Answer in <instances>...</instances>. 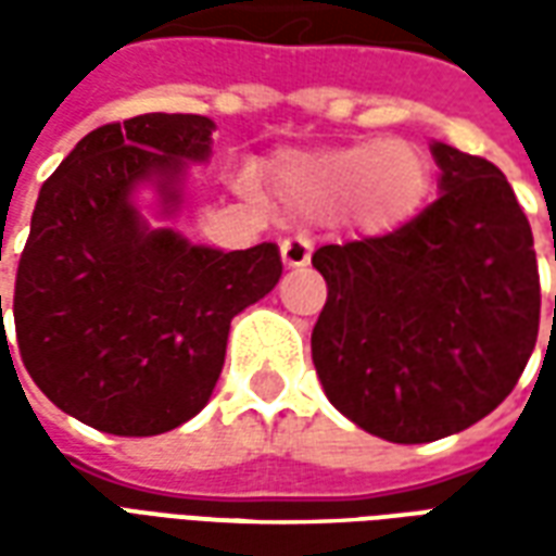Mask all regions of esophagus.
Returning a JSON list of instances; mask_svg holds the SVG:
<instances>
[{
  "mask_svg": "<svg viewBox=\"0 0 556 556\" xmlns=\"http://www.w3.org/2000/svg\"><path fill=\"white\" fill-rule=\"evenodd\" d=\"M279 253H282V262H286L289 267L309 265V258H313V238H309V235H294V238H286L282 247H279Z\"/></svg>",
  "mask_w": 556,
  "mask_h": 556,
  "instance_id": "34e87169",
  "label": "esophagus"
}]
</instances>
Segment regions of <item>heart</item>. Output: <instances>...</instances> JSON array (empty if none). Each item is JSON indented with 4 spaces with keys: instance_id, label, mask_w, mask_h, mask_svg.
<instances>
[{
    "instance_id": "b5f03b06",
    "label": "heart",
    "mask_w": 556,
    "mask_h": 556,
    "mask_svg": "<svg viewBox=\"0 0 556 556\" xmlns=\"http://www.w3.org/2000/svg\"><path fill=\"white\" fill-rule=\"evenodd\" d=\"M270 187L303 217H330L349 207L363 226L387 229L417 211L429 169L417 148L390 139L279 160Z\"/></svg>"
}]
</instances>
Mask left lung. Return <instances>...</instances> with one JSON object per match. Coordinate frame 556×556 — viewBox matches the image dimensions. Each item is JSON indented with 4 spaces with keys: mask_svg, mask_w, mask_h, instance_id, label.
<instances>
[{
    "mask_svg": "<svg viewBox=\"0 0 556 556\" xmlns=\"http://www.w3.org/2000/svg\"><path fill=\"white\" fill-rule=\"evenodd\" d=\"M431 154L441 195L417 217L313 253L327 282L315 372L333 408L393 443L489 417L539 337L533 231L506 175L443 142Z\"/></svg>",
    "mask_w": 556,
    "mask_h": 556,
    "instance_id": "8db88e82",
    "label": "left lung"
}]
</instances>
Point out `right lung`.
I'll list each match as a JSON object with an SVG mask.
<instances>
[{"label": "right lung", "instance_id": "1", "mask_svg": "<svg viewBox=\"0 0 556 556\" xmlns=\"http://www.w3.org/2000/svg\"><path fill=\"white\" fill-rule=\"evenodd\" d=\"M211 130V118L184 113L103 125L38 193L11 301L20 361L55 408L91 429L148 438L195 417L231 318L282 277L277 243L193 247L148 231L127 202L151 175L178 202L175 178L184 160L207 157Z\"/></svg>", "mask_w": 556, "mask_h": 556}]
</instances>
